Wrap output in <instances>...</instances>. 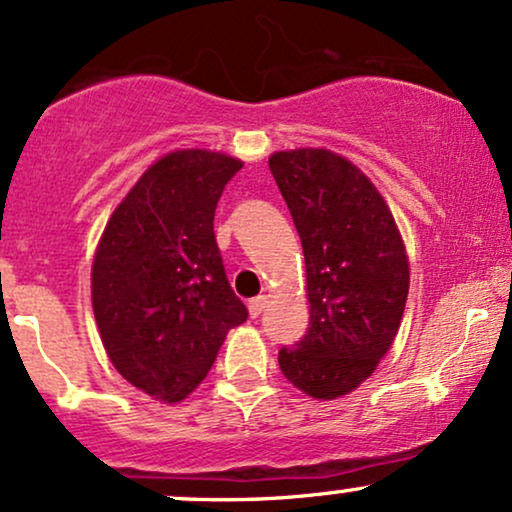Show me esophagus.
Here are the masks:
<instances>
[{
  "mask_svg": "<svg viewBox=\"0 0 512 512\" xmlns=\"http://www.w3.org/2000/svg\"><path fill=\"white\" fill-rule=\"evenodd\" d=\"M264 307H267V295H257V298H252L250 303H248L250 317H260Z\"/></svg>",
  "mask_w": 512,
  "mask_h": 512,
  "instance_id": "1",
  "label": "esophagus"
}]
</instances>
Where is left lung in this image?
Here are the masks:
<instances>
[{
    "instance_id": "obj_1",
    "label": "left lung",
    "mask_w": 512,
    "mask_h": 512,
    "mask_svg": "<svg viewBox=\"0 0 512 512\" xmlns=\"http://www.w3.org/2000/svg\"><path fill=\"white\" fill-rule=\"evenodd\" d=\"M303 240L310 326L279 365L317 400L350 393L389 353L403 319L410 264L389 205L353 162L331 150L269 157Z\"/></svg>"
}]
</instances>
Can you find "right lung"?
<instances>
[{"label": "right lung", "instance_id": "add662e5", "mask_svg": "<svg viewBox=\"0 0 512 512\" xmlns=\"http://www.w3.org/2000/svg\"><path fill=\"white\" fill-rule=\"evenodd\" d=\"M236 157L176 150L157 159L107 221L92 262V310L128 384L178 403L197 389L226 334L248 319L226 279L214 209Z\"/></svg>", "mask_w": 512, "mask_h": 512}]
</instances>
